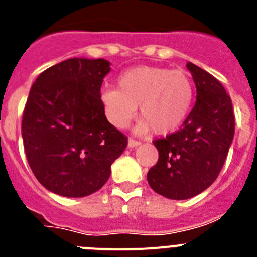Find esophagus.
<instances>
[{"label": "esophagus", "instance_id": "1", "mask_svg": "<svg viewBox=\"0 0 257 257\" xmlns=\"http://www.w3.org/2000/svg\"><path fill=\"white\" fill-rule=\"evenodd\" d=\"M138 145H140L139 140L133 139V138H130V139H128V147H130V148H134V147H138Z\"/></svg>", "mask_w": 257, "mask_h": 257}]
</instances>
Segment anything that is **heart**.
I'll return each instance as SVG.
<instances>
[{
    "label": "heart",
    "mask_w": 257,
    "mask_h": 257,
    "mask_svg": "<svg viewBox=\"0 0 257 257\" xmlns=\"http://www.w3.org/2000/svg\"><path fill=\"white\" fill-rule=\"evenodd\" d=\"M194 99V86L184 70L163 67L131 68L118 77V88L101 92L108 119L123 128L135 118L140 104L139 131L165 135L185 121Z\"/></svg>",
    "instance_id": "b5f03b06"
}]
</instances>
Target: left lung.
I'll return each mask as SVG.
<instances>
[{"instance_id": "obj_1", "label": "left lung", "mask_w": 257, "mask_h": 257, "mask_svg": "<svg viewBox=\"0 0 257 257\" xmlns=\"http://www.w3.org/2000/svg\"><path fill=\"white\" fill-rule=\"evenodd\" d=\"M197 100L180 130L153 142L160 158L148 171L152 189L188 199L207 189L221 171L234 136V113L225 88L212 74L188 63Z\"/></svg>"}]
</instances>
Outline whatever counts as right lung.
I'll return each mask as SVG.
<instances>
[{
    "label": "right lung",
    "instance_id": "obj_1",
    "mask_svg": "<svg viewBox=\"0 0 257 257\" xmlns=\"http://www.w3.org/2000/svg\"><path fill=\"white\" fill-rule=\"evenodd\" d=\"M104 59L73 58L44 70L32 85L22 121L27 160L37 180L64 197L100 189L127 136L108 122L101 103Z\"/></svg>",
    "mask_w": 257,
    "mask_h": 257
}]
</instances>
